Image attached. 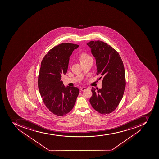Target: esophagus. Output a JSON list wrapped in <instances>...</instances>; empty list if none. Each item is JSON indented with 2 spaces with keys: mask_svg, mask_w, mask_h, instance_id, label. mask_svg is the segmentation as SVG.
I'll list each match as a JSON object with an SVG mask.
<instances>
[{
  "mask_svg": "<svg viewBox=\"0 0 159 159\" xmlns=\"http://www.w3.org/2000/svg\"><path fill=\"white\" fill-rule=\"evenodd\" d=\"M87 89H88V88H86V87H82V88H80V90L81 91H84V90H85Z\"/></svg>",
  "mask_w": 159,
  "mask_h": 159,
  "instance_id": "esophagus-1",
  "label": "esophagus"
}]
</instances>
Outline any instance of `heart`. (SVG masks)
I'll return each instance as SVG.
<instances>
[{
    "mask_svg": "<svg viewBox=\"0 0 159 159\" xmlns=\"http://www.w3.org/2000/svg\"><path fill=\"white\" fill-rule=\"evenodd\" d=\"M90 59H91V57L86 53H83L80 55V56L79 57V61L80 63Z\"/></svg>",
    "mask_w": 159,
    "mask_h": 159,
    "instance_id": "heart-1",
    "label": "heart"
}]
</instances>
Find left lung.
<instances>
[{
    "label": "left lung",
    "mask_w": 159,
    "mask_h": 159,
    "mask_svg": "<svg viewBox=\"0 0 159 159\" xmlns=\"http://www.w3.org/2000/svg\"><path fill=\"white\" fill-rule=\"evenodd\" d=\"M96 60L97 75L102 78L101 89L93 87L89 99L91 106L101 114L114 111L121 100L126 86L125 70L117 52L100 41L87 43Z\"/></svg>",
    "instance_id": "left-lung-1"
}]
</instances>
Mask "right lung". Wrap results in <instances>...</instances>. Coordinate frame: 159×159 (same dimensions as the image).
<instances>
[{"mask_svg":"<svg viewBox=\"0 0 159 159\" xmlns=\"http://www.w3.org/2000/svg\"><path fill=\"white\" fill-rule=\"evenodd\" d=\"M79 46L69 43L59 44L47 52L41 62L38 80L39 92L48 109L59 116L71 111L80 92L76 87L64 86L61 80L68 70L73 51Z\"/></svg>","mask_w":159,"mask_h":159,"instance_id":"1","label":"right lung"}]
</instances>
